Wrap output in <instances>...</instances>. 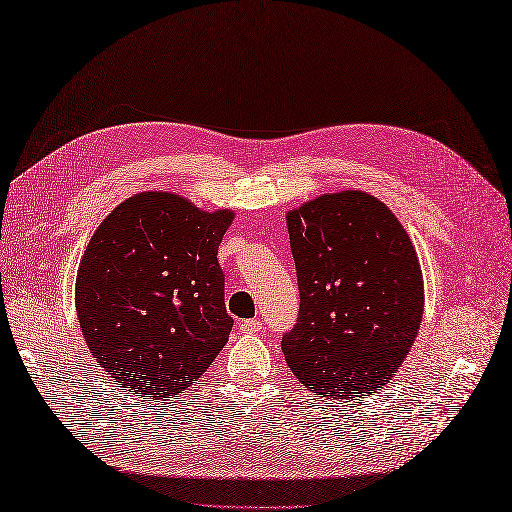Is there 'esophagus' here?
<instances>
[{"label":"esophagus","mask_w":512,"mask_h":512,"mask_svg":"<svg viewBox=\"0 0 512 512\" xmlns=\"http://www.w3.org/2000/svg\"><path fill=\"white\" fill-rule=\"evenodd\" d=\"M262 329V322L260 320H241L239 322V331L241 333H258Z\"/></svg>","instance_id":"esophagus-1"}]
</instances>
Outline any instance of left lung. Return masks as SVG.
Segmentation results:
<instances>
[{
  "instance_id": "obj_1",
  "label": "left lung",
  "mask_w": 512,
  "mask_h": 512,
  "mask_svg": "<svg viewBox=\"0 0 512 512\" xmlns=\"http://www.w3.org/2000/svg\"><path fill=\"white\" fill-rule=\"evenodd\" d=\"M297 265V327L282 337L307 391L354 399L380 391L406 361L425 309L412 239L380 198L342 190L286 213Z\"/></svg>"
}]
</instances>
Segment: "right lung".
Instances as JSON below:
<instances>
[{"instance_id": "add662e5", "label": "right lung", "mask_w": 512, "mask_h": 512, "mask_svg": "<svg viewBox=\"0 0 512 512\" xmlns=\"http://www.w3.org/2000/svg\"><path fill=\"white\" fill-rule=\"evenodd\" d=\"M232 220L173 192H138L85 247L74 286L85 344L143 401L177 397L228 342L218 247Z\"/></svg>"}]
</instances>
